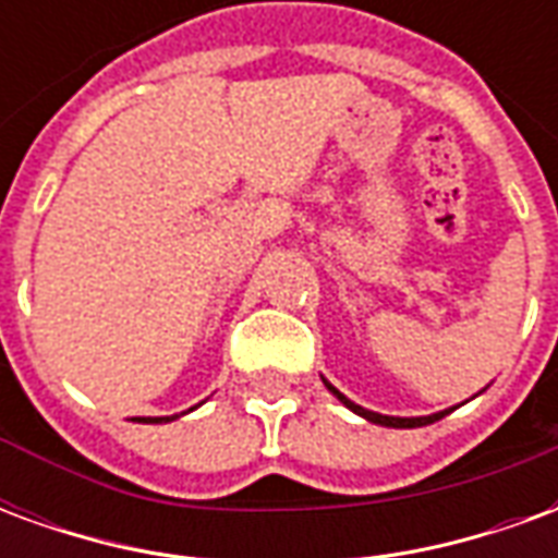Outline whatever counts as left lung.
Segmentation results:
<instances>
[{"mask_svg": "<svg viewBox=\"0 0 558 558\" xmlns=\"http://www.w3.org/2000/svg\"><path fill=\"white\" fill-rule=\"evenodd\" d=\"M326 383V388L335 395V398L347 407V410H352L355 415H362L364 421H371V424H383V427H400V430H410V427H424V424H433V421H439L442 415H448L451 410H442V412H433V415H418V418H400V415H383V412H374V410H364V407H359V403H352L347 395H340L338 388L331 386L328 379H323Z\"/></svg>", "mask_w": 558, "mask_h": 558, "instance_id": "1", "label": "left lung"}]
</instances>
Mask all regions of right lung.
<instances>
[{
    "instance_id": "add662e5",
    "label": "right lung",
    "mask_w": 558,
    "mask_h": 558,
    "mask_svg": "<svg viewBox=\"0 0 558 558\" xmlns=\"http://www.w3.org/2000/svg\"><path fill=\"white\" fill-rule=\"evenodd\" d=\"M196 407H199V403H196ZM196 407H191L187 412H194ZM182 415H184V412H182ZM175 418H179V415H160V418H137V421H140V424H167V421H175Z\"/></svg>"
}]
</instances>
